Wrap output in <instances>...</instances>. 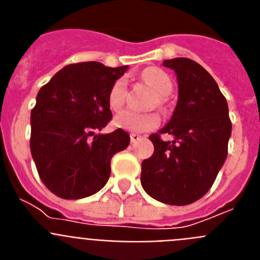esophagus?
Here are the masks:
<instances>
[{"mask_svg":"<svg viewBox=\"0 0 260 260\" xmlns=\"http://www.w3.org/2000/svg\"><path fill=\"white\" fill-rule=\"evenodd\" d=\"M142 137L139 134H135V133H133V134H130V141H132V143H137L138 141H141Z\"/></svg>","mask_w":260,"mask_h":260,"instance_id":"esophagus-1","label":"esophagus"}]
</instances>
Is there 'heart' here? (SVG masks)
<instances>
[{
  "mask_svg": "<svg viewBox=\"0 0 260 260\" xmlns=\"http://www.w3.org/2000/svg\"><path fill=\"white\" fill-rule=\"evenodd\" d=\"M142 77H143L147 83L155 89V92L158 95V103H161L165 96L171 93L173 83H172L171 77L161 69L147 68L142 73ZM125 96L126 80L121 78V79H117L109 89L108 103H109L110 109H121L123 103H125ZM113 122L116 127L122 128V130H127V132L133 133H143L155 128L160 123V118H158L157 114L153 113L141 114L135 113L133 110H123V112H121V113L114 117Z\"/></svg>",
  "mask_w": 260,
  "mask_h": 260,
  "instance_id": "1",
  "label": "heart"
}]
</instances>
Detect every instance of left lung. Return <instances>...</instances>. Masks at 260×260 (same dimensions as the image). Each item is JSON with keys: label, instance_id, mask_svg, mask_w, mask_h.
I'll return each instance as SVG.
<instances>
[{"label": "left lung", "instance_id": "obj_1", "mask_svg": "<svg viewBox=\"0 0 260 260\" xmlns=\"http://www.w3.org/2000/svg\"><path fill=\"white\" fill-rule=\"evenodd\" d=\"M176 73L178 100L169 122L150 135L155 151L142 162L141 182L156 201L186 206L203 197L228 155V103L207 70L190 58L165 59ZM160 134L174 137L164 142Z\"/></svg>", "mask_w": 260, "mask_h": 260}]
</instances>
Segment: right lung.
Listing matches in <instances>:
<instances>
[{"mask_svg": "<svg viewBox=\"0 0 260 260\" xmlns=\"http://www.w3.org/2000/svg\"><path fill=\"white\" fill-rule=\"evenodd\" d=\"M126 70L96 61L73 63L39 91L29 147L41 181L59 198L82 199L102 190L113 155L130 143L122 128L96 133L112 118L109 89Z\"/></svg>", "mask_w": 260, "mask_h": 260, "instance_id": "1", "label": "right lung"}]
</instances>
